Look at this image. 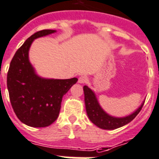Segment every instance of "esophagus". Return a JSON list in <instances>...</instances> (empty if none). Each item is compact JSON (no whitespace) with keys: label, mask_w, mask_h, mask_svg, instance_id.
Here are the masks:
<instances>
[{"label":"esophagus","mask_w":159,"mask_h":159,"mask_svg":"<svg viewBox=\"0 0 159 159\" xmlns=\"http://www.w3.org/2000/svg\"><path fill=\"white\" fill-rule=\"evenodd\" d=\"M78 82L80 84H85V83L88 82V77L85 76V75H81L80 78H79Z\"/></svg>","instance_id":"esophagus-1"}]
</instances>
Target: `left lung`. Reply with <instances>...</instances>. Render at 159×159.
Listing matches in <instances>:
<instances>
[{"label":"left lung","mask_w":159,"mask_h":159,"mask_svg":"<svg viewBox=\"0 0 159 159\" xmlns=\"http://www.w3.org/2000/svg\"><path fill=\"white\" fill-rule=\"evenodd\" d=\"M84 93L85 107L89 118L93 124L103 129H115L129 123L140 112L145 102L143 101L141 106L129 116L124 117H116L108 114L105 111H104V109L100 107L94 92L86 85L84 86Z\"/></svg>","instance_id":"left-lung-1"}]
</instances>
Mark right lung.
I'll return each mask as SVG.
<instances>
[{
    "label": "right lung",
    "mask_w": 159,
    "mask_h": 159,
    "mask_svg": "<svg viewBox=\"0 0 159 159\" xmlns=\"http://www.w3.org/2000/svg\"><path fill=\"white\" fill-rule=\"evenodd\" d=\"M43 30L27 39L16 51L7 75L9 99L15 114L22 123L31 127H47L59 114L63 96L78 79H45L38 75L29 60L34 40L55 33Z\"/></svg>",
    "instance_id": "1"
}]
</instances>
